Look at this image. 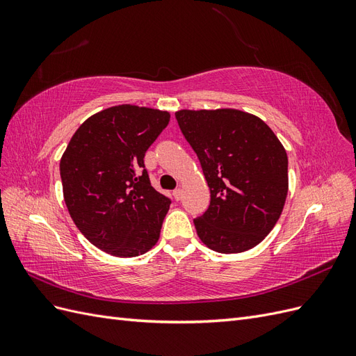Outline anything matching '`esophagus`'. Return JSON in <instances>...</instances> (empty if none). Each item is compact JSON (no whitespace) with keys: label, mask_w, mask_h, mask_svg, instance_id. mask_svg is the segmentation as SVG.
<instances>
[{"label":"esophagus","mask_w":356,"mask_h":356,"mask_svg":"<svg viewBox=\"0 0 356 356\" xmlns=\"http://www.w3.org/2000/svg\"><path fill=\"white\" fill-rule=\"evenodd\" d=\"M172 195H174V199H175V200H179V199L182 197V188H175L174 193H172Z\"/></svg>","instance_id":"1"}]
</instances>
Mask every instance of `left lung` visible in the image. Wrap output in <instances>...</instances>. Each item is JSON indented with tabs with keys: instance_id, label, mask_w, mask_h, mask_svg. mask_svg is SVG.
<instances>
[{
	"instance_id": "1",
	"label": "left lung",
	"mask_w": 356,
	"mask_h": 356,
	"mask_svg": "<svg viewBox=\"0 0 356 356\" xmlns=\"http://www.w3.org/2000/svg\"><path fill=\"white\" fill-rule=\"evenodd\" d=\"M177 122L199 157L211 203L195 221L200 241L221 254L251 250L272 232L288 195V157L250 113L181 110Z\"/></svg>"
}]
</instances>
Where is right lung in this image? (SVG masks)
<instances>
[{
	"instance_id": "right-lung-1",
	"label": "right lung",
	"mask_w": 356,
	"mask_h": 356,
	"mask_svg": "<svg viewBox=\"0 0 356 356\" xmlns=\"http://www.w3.org/2000/svg\"><path fill=\"white\" fill-rule=\"evenodd\" d=\"M170 114L131 104L89 117L60 159L68 212L90 243L114 257L157 243L170 199L152 187L144 157Z\"/></svg>"
}]
</instances>
